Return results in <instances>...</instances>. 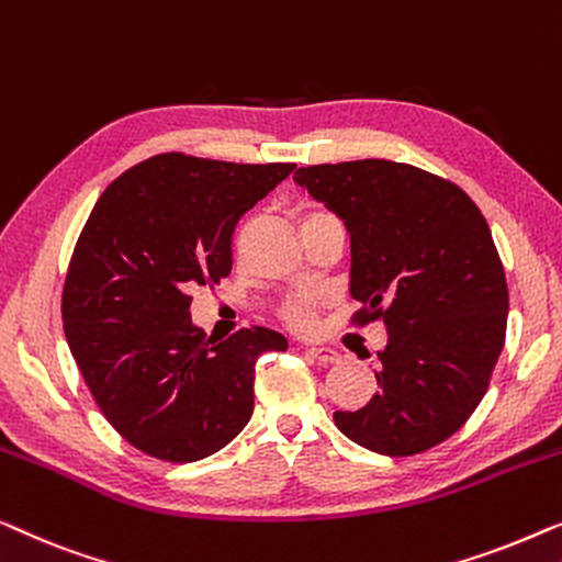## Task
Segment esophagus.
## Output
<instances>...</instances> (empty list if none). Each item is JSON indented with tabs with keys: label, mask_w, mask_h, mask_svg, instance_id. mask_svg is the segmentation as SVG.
Masks as SVG:
<instances>
[{
	"label": "esophagus",
	"mask_w": 562,
	"mask_h": 562,
	"mask_svg": "<svg viewBox=\"0 0 562 562\" xmlns=\"http://www.w3.org/2000/svg\"><path fill=\"white\" fill-rule=\"evenodd\" d=\"M305 357H311V359L321 361V363H336V361H341V353L334 351V349H328V346H307Z\"/></svg>",
	"instance_id": "obj_1"
}]
</instances>
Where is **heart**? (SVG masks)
I'll return each mask as SVG.
<instances>
[{
    "label": "heart",
    "mask_w": 562,
    "mask_h": 562,
    "mask_svg": "<svg viewBox=\"0 0 562 562\" xmlns=\"http://www.w3.org/2000/svg\"><path fill=\"white\" fill-rule=\"evenodd\" d=\"M330 216H334V213L326 209H307L303 213V226L313 224V221L330 218ZM315 313H318V300L300 295V297L284 300L280 307V321L288 328L297 330V334H305V330H311L315 326Z\"/></svg>",
    "instance_id": "1"
}]
</instances>
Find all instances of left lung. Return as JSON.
<instances>
[{"mask_svg": "<svg viewBox=\"0 0 562 562\" xmlns=\"http://www.w3.org/2000/svg\"><path fill=\"white\" fill-rule=\"evenodd\" d=\"M295 180L351 234V323L382 321L379 390L336 428L382 456L425 453L473 415L507 336L509 290L484 213L415 165H307Z\"/></svg>", "mask_w": 562, "mask_h": 562, "instance_id": "left-lung-1", "label": "left lung"}]
</instances>
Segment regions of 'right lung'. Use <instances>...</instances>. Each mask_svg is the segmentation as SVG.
<instances>
[{"label":"right lung","instance_id":"add662e5","mask_svg":"<svg viewBox=\"0 0 562 562\" xmlns=\"http://www.w3.org/2000/svg\"><path fill=\"white\" fill-rule=\"evenodd\" d=\"M295 170L162 153L101 193L63 284V328L91 397L142 453L191 463L239 436L255 409V363L278 330L226 341L191 323L193 290L232 274L239 218Z\"/></svg>","mask_w":562,"mask_h":562}]
</instances>
